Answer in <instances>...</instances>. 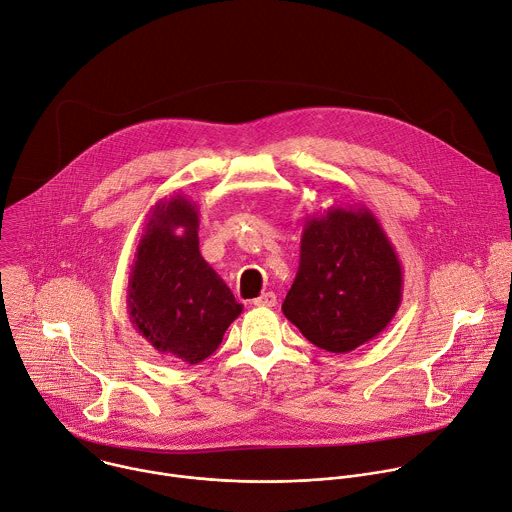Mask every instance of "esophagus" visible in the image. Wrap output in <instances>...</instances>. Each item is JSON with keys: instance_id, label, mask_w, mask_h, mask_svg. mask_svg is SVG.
Returning <instances> with one entry per match:
<instances>
[{"instance_id": "obj_1", "label": "esophagus", "mask_w": 512, "mask_h": 512, "mask_svg": "<svg viewBox=\"0 0 512 512\" xmlns=\"http://www.w3.org/2000/svg\"><path fill=\"white\" fill-rule=\"evenodd\" d=\"M278 298L274 292H262L258 298H254V304L256 306H276Z\"/></svg>"}]
</instances>
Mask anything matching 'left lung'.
<instances>
[{
    "label": "left lung",
    "mask_w": 512,
    "mask_h": 512,
    "mask_svg": "<svg viewBox=\"0 0 512 512\" xmlns=\"http://www.w3.org/2000/svg\"><path fill=\"white\" fill-rule=\"evenodd\" d=\"M401 290L399 256L373 212L331 206L304 222L282 313L313 345L349 353L391 323Z\"/></svg>",
    "instance_id": "8db88e82"
}]
</instances>
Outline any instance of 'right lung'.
I'll return each mask as SVG.
<instances>
[{"label": "right lung", "mask_w": 512, "mask_h": 512, "mask_svg": "<svg viewBox=\"0 0 512 512\" xmlns=\"http://www.w3.org/2000/svg\"><path fill=\"white\" fill-rule=\"evenodd\" d=\"M199 208L185 195L149 212L129 272L135 331L165 357L197 365L222 343L244 306L199 252Z\"/></svg>", "instance_id": "add662e5"}]
</instances>
